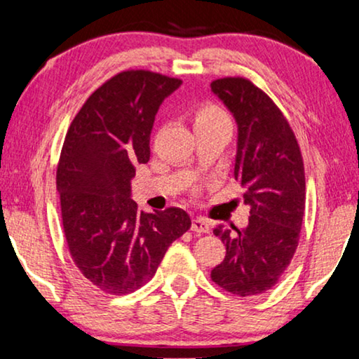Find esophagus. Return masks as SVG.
I'll use <instances>...</instances> for the list:
<instances>
[{
	"instance_id": "1",
	"label": "esophagus",
	"mask_w": 359,
	"mask_h": 359,
	"mask_svg": "<svg viewBox=\"0 0 359 359\" xmlns=\"http://www.w3.org/2000/svg\"><path fill=\"white\" fill-rule=\"evenodd\" d=\"M191 231L198 234H206L210 232V223L205 218H194L191 219Z\"/></svg>"
}]
</instances>
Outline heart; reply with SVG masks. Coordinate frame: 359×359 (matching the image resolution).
<instances>
[{
    "label": "heart",
    "instance_id": "b5f03b06",
    "mask_svg": "<svg viewBox=\"0 0 359 359\" xmlns=\"http://www.w3.org/2000/svg\"><path fill=\"white\" fill-rule=\"evenodd\" d=\"M221 122H228V117L218 105L211 102H203L195 109L194 112V123L195 128L206 127V125H215Z\"/></svg>",
    "mask_w": 359,
    "mask_h": 359
}]
</instances>
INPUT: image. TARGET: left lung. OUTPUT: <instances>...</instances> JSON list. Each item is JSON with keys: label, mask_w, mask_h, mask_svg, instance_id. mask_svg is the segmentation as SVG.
<instances>
[{"label": "left lung", "mask_w": 359, "mask_h": 359, "mask_svg": "<svg viewBox=\"0 0 359 359\" xmlns=\"http://www.w3.org/2000/svg\"><path fill=\"white\" fill-rule=\"evenodd\" d=\"M211 90L237 122L234 177L245 187L250 206L244 229L218 226L213 232L226 257L211 280L231 294L245 297L273 287L297 249L306 205L304 161L296 135L269 94L242 76L215 79Z\"/></svg>", "instance_id": "8db88e82"}]
</instances>
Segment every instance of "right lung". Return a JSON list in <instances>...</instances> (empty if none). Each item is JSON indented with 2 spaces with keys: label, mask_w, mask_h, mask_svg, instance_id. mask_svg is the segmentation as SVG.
<instances>
[{
  "label": "right lung",
  "mask_w": 359,
  "mask_h": 359,
  "mask_svg": "<svg viewBox=\"0 0 359 359\" xmlns=\"http://www.w3.org/2000/svg\"><path fill=\"white\" fill-rule=\"evenodd\" d=\"M180 84L149 69L120 72L86 99L65 136L57 165L65 239L81 275L109 294L146 285L191 226L184 210L143 213L130 198L135 165L149 161L154 115Z\"/></svg>",
  "instance_id": "add662e5"
}]
</instances>
